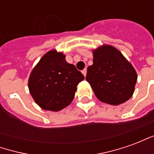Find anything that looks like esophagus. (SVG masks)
<instances>
[{"mask_svg": "<svg viewBox=\"0 0 154 154\" xmlns=\"http://www.w3.org/2000/svg\"><path fill=\"white\" fill-rule=\"evenodd\" d=\"M87 69H86V68L82 71V74H83L85 77H86V75H87Z\"/></svg>", "mask_w": 154, "mask_h": 154, "instance_id": "obj_1", "label": "esophagus"}]
</instances>
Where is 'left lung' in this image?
Segmentation results:
<instances>
[{
  "mask_svg": "<svg viewBox=\"0 0 154 154\" xmlns=\"http://www.w3.org/2000/svg\"><path fill=\"white\" fill-rule=\"evenodd\" d=\"M86 79L100 101L117 106L132 97L137 73L118 49L104 45L94 50Z\"/></svg>",
  "mask_w": 154,
  "mask_h": 154,
  "instance_id": "left-lung-1",
  "label": "left lung"
}]
</instances>
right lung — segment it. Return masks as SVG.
Masks as SVG:
<instances>
[{"instance_id": "add662e5", "label": "right lung", "mask_w": 154, "mask_h": 154, "mask_svg": "<svg viewBox=\"0 0 154 154\" xmlns=\"http://www.w3.org/2000/svg\"><path fill=\"white\" fill-rule=\"evenodd\" d=\"M84 76L65 55L51 50L44 54L29 78V92L35 102L46 110L58 111L73 100L78 83Z\"/></svg>"}]
</instances>
